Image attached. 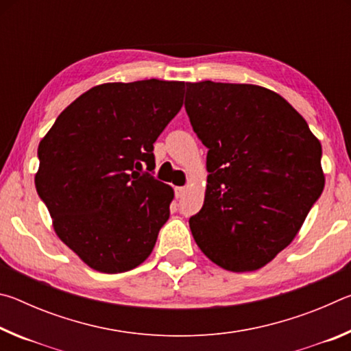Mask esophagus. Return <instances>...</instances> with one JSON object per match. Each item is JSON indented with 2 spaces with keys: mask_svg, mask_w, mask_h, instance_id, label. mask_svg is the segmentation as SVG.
<instances>
[{
  "mask_svg": "<svg viewBox=\"0 0 351 351\" xmlns=\"http://www.w3.org/2000/svg\"><path fill=\"white\" fill-rule=\"evenodd\" d=\"M184 193H186V187H175L176 198H182Z\"/></svg>",
  "mask_w": 351,
  "mask_h": 351,
  "instance_id": "1",
  "label": "esophagus"
}]
</instances>
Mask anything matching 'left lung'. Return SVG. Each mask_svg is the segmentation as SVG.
I'll return each instance as SVG.
<instances>
[{
    "label": "left lung",
    "instance_id": "8db88e82",
    "mask_svg": "<svg viewBox=\"0 0 351 351\" xmlns=\"http://www.w3.org/2000/svg\"><path fill=\"white\" fill-rule=\"evenodd\" d=\"M186 111L209 148L197 245L234 272L260 269L287 247L325 186L322 145L277 93L246 83H187Z\"/></svg>",
    "mask_w": 351,
    "mask_h": 351
}]
</instances>
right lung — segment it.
<instances>
[{
    "label": "right lung",
    "mask_w": 351,
    "mask_h": 351,
    "mask_svg": "<svg viewBox=\"0 0 351 351\" xmlns=\"http://www.w3.org/2000/svg\"><path fill=\"white\" fill-rule=\"evenodd\" d=\"M184 82L104 83L77 97L38 145L35 187L64 245L117 274L152 254L173 189L152 175L153 144L182 106Z\"/></svg>",
    "instance_id": "right-lung-1"
}]
</instances>
